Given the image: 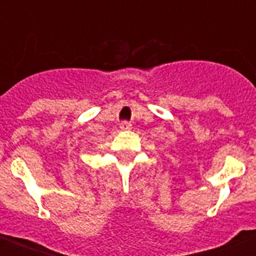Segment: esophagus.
Listing matches in <instances>:
<instances>
[{
  "label": "esophagus",
  "instance_id": "esophagus-1",
  "mask_svg": "<svg viewBox=\"0 0 256 256\" xmlns=\"http://www.w3.org/2000/svg\"><path fill=\"white\" fill-rule=\"evenodd\" d=\"M120 128L122 130H130V128H132V124H130L128 122H122Z\"/></svg>",
  "mask_w": 256,
  "mask_h": 256
}]
</instances>
